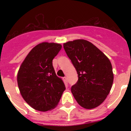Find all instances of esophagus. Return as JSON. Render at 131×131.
<instances>
[{"label": "esophagus", "mask_w": 131, "mask_h": 131, "mask_svg": "<svg viewBox=\"0 0 131 131\" xmlns=\"http://www.w3.org/2000/svg\"><path fill=\"white\" fill-rule=\"evenodd\" d=\"M63 81H64L65 83H68V77H64L63 78Z\"/></svg>", "instance_id": "esophagus-1"}]
</instances>
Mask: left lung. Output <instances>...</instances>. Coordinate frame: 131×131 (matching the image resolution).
<instances>
[{"mask_svg": "<svg viewBox=\"0 0 131 131\" xmlns=\"http://www.w3.org/2000/svg\"><path fill=\"white\" fill-rule=\"evenodd\" d=\"M63 48L78 74V81L71 89L74 98L85 109L98 107L113 84L110 61L96 46L83 39L66 42Z\"/></svg>", "mask_w": 131, "mask_h": 131, "instance_id": "obj_1", "label": "left lung"}]
</instances>
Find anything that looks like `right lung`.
<instances>
[{"label": "right lung", "mask_w": 131, "mask_h": 131, "mask_svg": "<svg viewBox=\"0 0 131 131\" xmlns=\"http://www.w3.org/2000/svg\"><path fill=\"white\" fill-rule=\"evenodd\" d=\"M61 48L60 44H39L29 52L19 68L17 81L20 93L36 110L47 112L54 109L66 89L52 66V60Z\"/></svg>", "instance_id": "right-lung-1"}]
</instances>
